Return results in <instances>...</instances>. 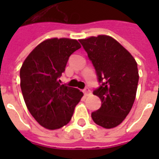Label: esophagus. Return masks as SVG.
Masks as SVG:
<instances>
[{
	"mask_svg": "<svg viewBox=\"0 0 159 159\" xmlns=\"http://www.w3.org/2000/svg\"><path fill=\"white\" fill-rule=\"evenodd\" d=\"M83 93H84V94H85V95H88L89 93H90V89H89V88H88V87H86V88L83 89Z\"/></svg>",
	"mask_w": 159,
	"mask_h": 159,
	"instance_id": "34e87169",
	"label": "esophagus"
}]
</instances>
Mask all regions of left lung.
<instances>
[{
    "label": "left lung",
    "mask_w": 159,
    "mask_h": 159,
    "mask_svg": "<svg viewBox=\"0 0 159 159\" xmlns=\"http://www.w3.org/2000/svg\"><path fill=\"white\" fill-rule=\"evenodd\" d=\"M93 64L100 83L93 93L101 107L91 114L93 122L111 129L129 113L135 100L139 73L134 57L119 42L108 36L79 40Z\"/></svg>",
    "instance_id": "1"
}]
</instances>
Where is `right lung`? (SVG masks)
<instances>
[{
	"instance_id": "obj_1",
	"label": "right lung",
	"mask_w": 159,
	"mask_h": 159,
	"mask_svg": "<svg viewBox=\"0 0 159 159\" xmlns=\"http://www.w3.org/2000/svg\"><path fill=\"white\" fill-rule=\"evenodd\" d=\"M81 48L76 40L52 38L40 43L24 61L20 87L28 110L42 127L57 129L69 123L83 93L60 84L70 56Z\"/></svg>"
}]
</instances>
